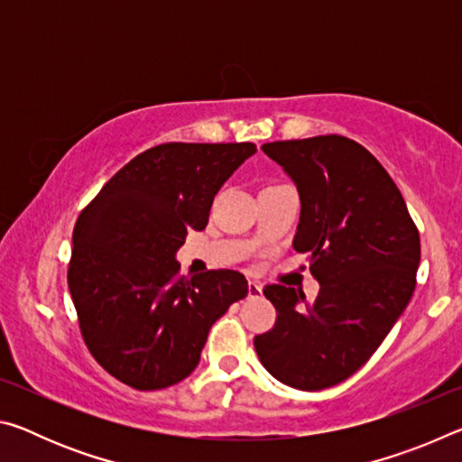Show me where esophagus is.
<instances>
[{
	"label": "esophagus",
	"mask_w": 462,
	"mask_h": 462,
	"mask_svg": "<svg viewBox=\"0 0 462 462\" xmlns=\"http://www.w3.org/2000/svg\"><path fill=\"white\" fill-rule=\"evenodd\" d=\"M263 295V285L256 281H248V300H256Z\"/></svg>",
	"instance_id": "34e87169"
}]
</instances>
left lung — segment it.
<instances>
[{"label":"left lung","mask_w":462,"mask_h":462,"mask_svg":"<svg viewBox=\"0 0 462 462\" xmlns=\"http://www.w3.org/2000/svg\"><path fill=\"white\" fill-rule=\"evenodd\" d=\"M263 151L300 193L293 248L310 254L319 293L308 303L293 287H264L277 322L254 348L281 383L319 391L361 369L408 308L420 234L393 179L355 140H281Z\"/></svg>","instance_id":"obj_1"}]
</instances>
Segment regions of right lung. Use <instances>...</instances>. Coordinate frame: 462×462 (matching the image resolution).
Returning <instances> with one entry per match:
<instances>
[{
	"label": "right lung",
	"instance_id": "1",
	"mask_svg": "<svg viewBox=\"0 0 462 462\" xmlns=\"http://www.w3.org/2000/svg\"><path fill=\"white\" fill-rule=\"evenodd\" d=\"M253 143H167L132 159L79 216L69 264L83 340L126 385L154 391L189 377L209 328L248 293L242 273L179 275L187 230L209 208Z\"/></svg>",
	"mask_w": 462,
	"mask_h": 462
}]
</instances>
